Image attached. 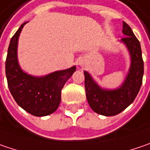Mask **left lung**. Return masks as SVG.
Returning a JSON list of instances; mask_svg holds the SVG:
<instances>
[{
	"mask_svg": "<svg viewBox=\"0 0 150 150\" xmlns=\"http://www.w3.org/2000/svg\"><path fill=\"white\" fill-rule=\"evenodd\" d=\"M122 38L129 50L131 66L124 83L117 90H103L93 81L86 71L85 75V88L88 103L95 112L103 116H115L120 113L134 101L139 91L144 75V61L139 41L131 28L123 22Z\"/></svg>",
	"mask_w": 150,
	"mask_h": 150,
	"instance_id": "left-lung-1",
	"label": "left lung"
}]
</instances>
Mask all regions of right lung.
<instances>
[{
	"instance_id": "right-lung-1",
	"label": "right lung",
	"mask_w": 150,
	"mask_h": 150,
	"mask_svg": "<svg viewBox=\"0 0 150 150\" xmlns=\"http://www.w3.org/2000/svg\"><path fill=\"white\" fill-rule=\"evenodd\" d=\"M23 23L11 39L6 60L8 87L16 102L26 112L36 117L54 112L61 101V90L75 71V66L55 71L43 77H34L21 69L16 57L17 41Z\"/></svg>"
}]
</instances>
